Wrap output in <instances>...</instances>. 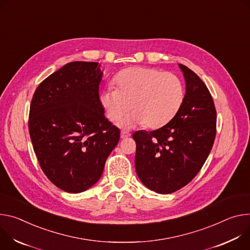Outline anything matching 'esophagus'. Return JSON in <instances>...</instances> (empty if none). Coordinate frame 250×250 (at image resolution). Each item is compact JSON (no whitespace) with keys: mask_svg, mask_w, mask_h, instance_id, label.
I'll list each match as a JSON object with an SVG mask.
<instances>
[{"mask_svg":"<svg viewBox=\"0 0 250 250\" xmlns=\"http://www.w3.org/2000/svg\"><path fill=\"white\" fill-rule=\"evenodd\" d=\"M121 138L122 139H126V138H128L130 136V133L127 132V131H121Z\"/></svg>","mask_w":250,"mask_h":250,"instance_id":"obj_1","label":"esophagus"}]
</instances>
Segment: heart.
<instances>
[{"label": "heart", "mask_w": 250, "mask_h": 250, "mask_svg": "<svg viewBox=\"0 0 250 250\" xmlns=\"http://www.w3.org/2000/svg\"><path fill=\"white\" fill-rule=\"evenodd\" d=\"M115 83L117 88H106L100 101L111 121L119 120L132 106L133 112L119 122L123 128L161 127L177 114L185 97L176 74L155 68H127L116 76Z\"/></svg>", "instance_id": "obj_1"}]
</instances>
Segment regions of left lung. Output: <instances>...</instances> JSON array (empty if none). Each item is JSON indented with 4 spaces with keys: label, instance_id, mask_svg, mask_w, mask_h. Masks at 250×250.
<instances>
[{
    "label": "left lung",
    "instance_id": "obj_1",
    "mask_svg": "<svg viewBox=\"0 0 250 250\" xmlns=\"http://www.w3.org/2000/svg\"><path fill=\"white\" fill-rule=\"evenodd\" d=\"M186 94L174 118L155 131H137L135 168L140 181L158 193H171L197 176L212 148L216 111L204 81L179 64Z\"/></svg>",
    "mask_w": 250,
    "mask_h": 250
}]
</instances>
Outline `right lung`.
<instances>
[{"label":"right lung","mask_w":250,"mask_h":250,"mask_svg":"<svg viewBox=\"0 0 250 250\" xmlns=\"http://www.w3.org/2000/svg\"><path fill=\"white\" fill-rule=\"evenodd\" d=\"M98 62H72L46 77L30 108L29 130L41 168L64 191H84L102 176L120 130L104 115Z\"/></svg>","instance_id":"add662e5"}]
</instances>
